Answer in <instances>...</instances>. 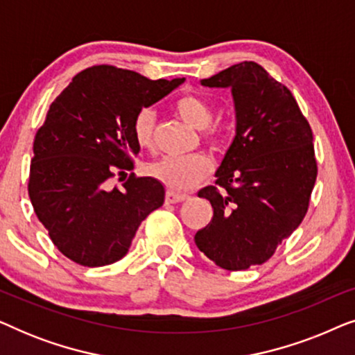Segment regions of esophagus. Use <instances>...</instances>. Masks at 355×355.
<instances>
[{"instance_id":"34e87169","label":"esophagus","mask_w":355,"mask_h":355,"mask_svg":"<svg viewBox=\"0 0 355 355\" xmlns=\"http://www.w3.org/2000/svg\"><path fill=\"white\" fill-rule=\"evenodd\" d=\"M186 198H187L186 193H178V192L168 191L166 197H164V200H166V203H179V202L186 200Z\"/></svg>"}]
</instances>
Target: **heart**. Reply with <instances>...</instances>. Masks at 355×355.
Segmentation results:
<instances>
[{
    "label": "heart",
    "instance_id": "b5f03b06",
    "mask_svg": "<svg viewBox=\"0 0 355 355\" xmlns=\"http://www.w3.org/2000/svg\"><path fill=\"white\" fill-rule=\"evenodd\" d=\"M174 110L184 123L203 132V140L210 145L218 144V135L208 128L213 121L210 105L200 96L182 95L174 103ZM155 125L157 118L152 108L139 110L132 121V134L135 142L142 148H152L155 142ZM211 171V163L205 155L196 153L189 157H164L148 166L150 176L158 179L173 191H187L196 187Z\"/></svg>",
    "mask_w": 355,
    "mask_h": 355
}]
</instances>
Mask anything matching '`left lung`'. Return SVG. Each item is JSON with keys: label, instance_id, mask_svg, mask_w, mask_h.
<instances>
[{"label": "left lung", "instance_id": "left-lung-1", "mask_svg": "<svg viewBox=\"0 0 355 355\" xmlns=\"http://www.w3.org/2000/svg\"><path fill=\"white\" fill-rule=\"evenodd\" d=\"M231 89L236 135L216 169V186L198 191L213 218L196 244L221 268L261 265L297 230L317 179L312 129L288 87L254 61L200 80Z\"/></svg>", "mask_w": 355, "mask_h": 355}]
</instances>
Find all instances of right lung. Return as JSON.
I'll return each instance as SVG.
<instances>
[{
    "mask_svg": "<svg viewBox=\"0 0 355 355\" xmlns=\"http://www.w3.org/2000/svg\"><path fill=\"white\" fill-rule=\"evenodd\" d=\"M182 79L150 80L134 71L94 66L77 74L50 105L33 140L28 197L35 215L67 259L84 266L114 263L128 254L140 223L164 202L163 184L130 174L140 145L139 110L178 89Z\"/></svg>",
    "mask_w": 355,
    "mask_h": 355,
    "instance_id": "obj_1",
    "label": "right lung"
}]
</instances>
